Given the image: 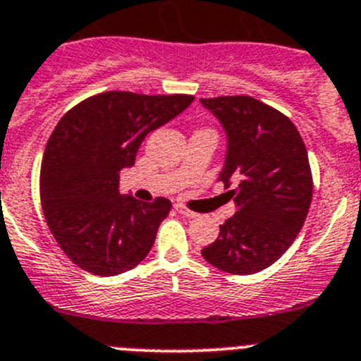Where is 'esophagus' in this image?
<instances>
[{
	"label": "esophagus",
	"mask_w": 361,
	"mask_h": 361,
	"mask_svg": "<svg viewBox=\"0 0 361 361\" xmlns=\"http://www.w3.org/2000/svg\"><path fill=\"white\" fill-rule=\"evenodd\" d=\"M174 208H176V212H178V214L185 215V217H188V219H196V217H197V214H196V212L188 210V208H187V207H183V204H181V203L174 204Z\"/></svg>",
	"instance_id": "34e87169"
}]
</instances>
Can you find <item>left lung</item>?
I'll return each instance as SVG.
<instances>
[{"label":"left lung","instance_id":"1","mask_svg":"<svg viewBox=\"0 0 361 361\" xmlns=\"http://www.w3.org/2000/svg\"><path fill=\"white\" fill-rule=\"evenodd\" d=\"M228 135L219 181L237 212L221 226L204 260L230 274L274 264L301 231L313 194L308 153L287 116L251 96L203 97Z\"/></svg>","mask_w":361,"mask_h":361}]
</instances>
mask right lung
<instances>
[{
    "instance_id": "1",
    "label": "right lung",
    "mask_w": 361,
    "mask_h": 361,
    "mask_svg": "<svg viewBox=\"0 0 361 361\" xmlns=\"http://www.w3.org/2000/svg\"><path fill=\"white\" fill-rule=\"evenodd\" d=\"M194 101L188 94L110 90L87 97L53 130L40 165L49 231L73 264L96 276L130 271L147 257L171 201L142 203L119 192L146 135Z\"/></svg>"
}]
</instances>
